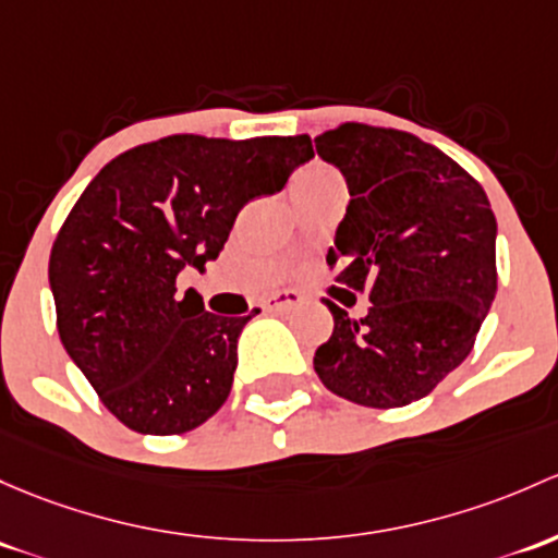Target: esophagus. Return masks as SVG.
Instances as JSON below:
<instances>
[{"label":"esophagus","mask_w":558,"mask_h":558,"mask_svg":"<svg viewBox=\"0 0 558 558\" xmlns=\"http://www.w3.org/2000/svg\"><path fill=\"white\" fill-rule=\"evenodd\" d=\"M299 302H302V294H299L296 289H286V291H275V294L264 299V307H267L269 313H283V310L296 307Z\"/></svg>","instance_id":"34e87169"}]
</instances>
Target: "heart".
<instances>
[{
  "label": "heart",
  "mask_w": 558,
  "mask_h": 558,
  "mask_svg": "<svg viewBox=\"0 0 558 558\" xmlns=\"http://www.w3.org/2000/svg\"><path fill=\"white\" fill-rule=\"evenodd\" d=\"M331 184H342L339 175L326 166H310L304 168L302 173H296L294 179V195H302V192L318 190V186H331Z\"/></svg>",
  "instance_id": "obj_1"
}]
</instances>
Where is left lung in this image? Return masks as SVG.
<instances>
[{"mask_svg":"<svg viewBox=\"0 0 558 558\" xmlns=\"http://www.w3.org/2000/svg\"><path fill=\"white\" fill-rule=\"evenodd\" d=\"M315 149L350 190L326 264L372 307L350 318L324 299L333 331L313 366L357 407H407L476 344L497 291L495 214L478 181L414 133L344 122Z\"/></svg>","mask_w":558,"mask_h":558,"instance_id":"8db88e82","label":"left lung"}]
</instances>
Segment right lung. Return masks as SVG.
<instances>
[{"label": "right lung", "mask_w": 558, "mask_h": 558, "mask_svg": "<svg viewBox=\"0 0 558 558\" xmlns=\"http://www.w3.org/2000/svg\"><path fill=\"white\" fill-rule=\"evenodd\" d=\"M313 157L307 136L179 133L107 162L50 251L56 326L104 407L146 436H181L232 390L240 318L208 313L175 278L225 248L240 208L283 190Z\"/></svg>", "instance_id": "1"}]
</instances>
